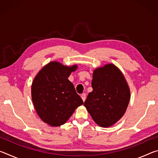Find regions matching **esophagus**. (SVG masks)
<instances>
[{
    "label": "esophagus",
    "mask_w": 158,
    "mask_h": 158,
    "mask_svg": "<svg viewBox=\"0 0 158 158\" xmlns=\"http://www.w3.org/2000/svg\"><path fill=\"white\" fill-rule=\"evenodd\" d=\"M81 98L82 99V100L84 102L85 100V93H82L81 95Z\"/></svg>",
    "instance_id": "1"
}]
</instances>
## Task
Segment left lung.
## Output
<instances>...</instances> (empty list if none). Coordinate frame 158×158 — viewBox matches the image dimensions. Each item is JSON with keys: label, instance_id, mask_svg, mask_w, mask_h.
<instances>
[{"label": "left lung", "instance_id": "8db88e82", "mask_svg": "<svg viewBox=\"0 0 158 158\" xmlns=\"http://www.w3.org/2000/svg\"><path fill=\"white\" fill-rule=\"evenodd\" d=\"M92 88L84 105L99 126L110 127L123 117L130 102L126 79L116 65L106 64L93 71Z\"/></svg>", "mask_w": 158, "mask_h": 158}]
</instances>
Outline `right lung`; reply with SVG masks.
<instances>
[{"instance_id":"1","label":"right lung","mask_w":158,"mask_h":158,"mask_svg":"<svg viewBox=\"0 0 158 158\" xmlns=\"http://www.w3.org/2000/svg\"><path fill=\"white\" fill-rule=\"evenodd\" d=\"M77 69V65L67 66L52 61L35 77L31 85L33 105L42 121L51 126L65 123L84 103L68 79Z\"/></svg>"}]
</instances>
